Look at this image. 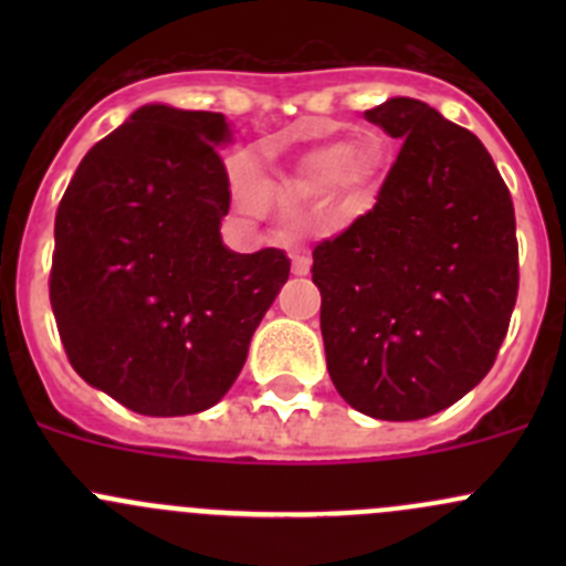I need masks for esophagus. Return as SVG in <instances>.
Instances as JSON below:
<instances>
[{"mask_svg": "<svg viewBox=\"0 0 566 566\" xmlns=\"http://www.w3.org/2000/svg\"><path fill=\"white\" fill-rule=\"evenodd\" d=\"M312 268V256L306 251H295L293 254V273L295 276H306Z\"/></svg>", "mask_w": 566, "mask_h": 566, "instance_id": "obj_1", "label": "esophagus"}]
</instances>
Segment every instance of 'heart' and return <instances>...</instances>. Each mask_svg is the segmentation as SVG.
<instances>
[{
    "mask_svg": "<svg viewBox=\"0 0 566 566\" xmlns=\"http://www.w3.org/2000/svg\"><path fill=\"white\" fill-rule=\"evenodd\" d=\"M380 167H384V147L375 136H361L356 142L334 139L312 147L282 177L279 186L262 182L260 191L265 199L279 197V193L290 199H315L331 188L342 210H358L373 197ZM230 193L243 213H256L260 202H256L254 172L247 158H232Z\"/></svg>",
    "mask_w": 566,
    "mask_h": 566,
    "instance_id": "b5f03b06",
    "label": "heart"
}]
</instances>
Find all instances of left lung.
Instances as JSON below:
<instances>
[{
    "mask_svg": "<svg viewBox=\"0 0 566 566\" xmlns=\"http://www.w3.org/2000/svg\"><path fill=\"white\" fill-rule=\"evenodd\" d=\"M367 119L402 147L375 208L312 251L325 364L350 408L427 419L499 356L521 284L515 208L482 142L432 106L391 98Z\"/></svg>",
    "mask_w": 566,
    "mask_h": 566,
    "instance_id": "1",
    "label": "left lung"
}]
</instances>
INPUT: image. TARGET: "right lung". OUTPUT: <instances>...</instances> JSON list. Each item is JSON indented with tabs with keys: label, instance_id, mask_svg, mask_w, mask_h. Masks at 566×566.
Here are the masks:
<instances>
[{
	"label": "right lung",
	"instance_id": "right-lung-1",
	"mask_svg": "<svg viewBox=\"0 0 566 566\" xmlns=\"http://www.w3.org/2000/svg\"><path fill=\"white\" fill-rule=\"evenodd\" d=\"M224 114L142 106L101 139L54 219L49 298L71 367L142 416L219 402L290 276L282 249L221 243Z\"/></svg>",
	"mask_w": 566,
	"mask_h": 566
}]
</instances>
